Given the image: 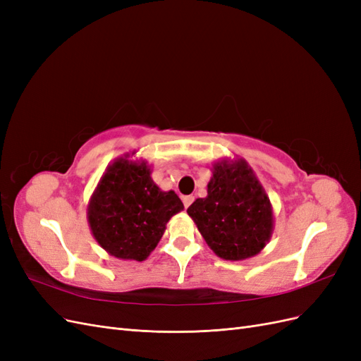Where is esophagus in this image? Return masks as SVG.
<instances>
[{
  "label": "esophagus",
  "mask_w": 361,
  "mask_h": 361,
  "mask_svg": "<svg viewBox=\"0 0 361 361\" xmlns=\"http://www.w3.org/2000/svg\"><path fill=\"white\" fill-rule=\"evenodd\" d=\"M182 202H183L185 207H188L194 202V197H192V195H185V197L182 199Z\"/></svg>",
  "instance_id": "1"
}]
</instances>
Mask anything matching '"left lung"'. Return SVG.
<instances>
[{
	"label": "left lung",
	"instance_id": "left-lung-1",
	"mask_svg": "<svg viewBox=\"0 0 361 361\" xmlns=\"http://www.w3.org/2000/svg\"><path fill=\"white\" fill-rule=\"evenodd\" d=\"M211 170L207 195L188 207V215L218 257L236 262L259 255L274 231L265 188L244 158H223Z\"/></svg>",
	"mask_w": 361,
	"mask_h": 361
}]
</instances>
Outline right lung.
<instances>
[{"instance_id": "obj_1", "label": "right lung", "mask_w": 361, "mask_h": 361, "mask_svg": "<svg viewBox=\"0 0 361 361\" xmlns=\"http://www.w3.org/2000/svg\"><path fill=\"white\" fill-rule=\"evenodd\" d=\"M134 155L126 154L106 167L87 204V221L108 255L143 262L183 203L174 191H162L147 161H134Z\"/></svg>"}]
</instances>
